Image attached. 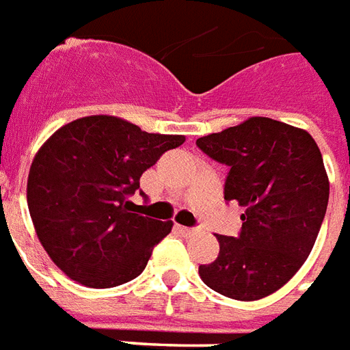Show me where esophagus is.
Wrapping results in <instances>:
<instances>
[{
	"label": "esophagus",
	"instance_id": "esophagus-1",
	"mask_svg": "<svg viewBox=\"0 0 350 350\" xmlns=\"http://www.w3.org/2000/svg\"><path fill=\"white\" fill-rule=\"evenodd\" d=\"M175 229H177L178 233L185 234V237H192V234L198 233V229H192V228H186V226H178V224H175Z\"/></svg>",
	"mask_w": 350,
	"mask_h": 350
}]
</instances>
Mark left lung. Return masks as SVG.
<instances>
[{
    "label": "left lung",
    "instance_id": "1",
    "mask_svg": "<svg viewBox=\"0 0 350 350\" xmlns=\"http://www.w3.org/2000/svg\"><path fill=\"white\" fill-rule=\"evenodd\" d=\"M206 157L229 165L224 198L244 206L239 237L218 234L220 254L200 265L205 285L234 300L276 293L310 256L325 220L328 175L315 139L269 117L200 137Z\"/></svg>",
    "mask_w": 350,
    "mask_h": 350
}]
</instances>
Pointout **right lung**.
I'll list each match as a JSON object with an SVG mask.
<instances>
[{"label":"right lung","instance_id":"1","mask_svg":"<svg viewBox=\"0 0 350 350\" xmlns=\"http://www.w3.org/2000/svg\"><path fill=\"white\" fill-rule=\"evenodd\" d=\"M183 144L185 136L89 116L55 130L40 147L27 177V206L42 248L70 280L108 289L144 272L173 221L132 213L129 198L144 172Z\"/></svg>","mask_w":350,"mask_h":350}]
</instances>
